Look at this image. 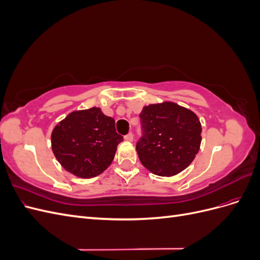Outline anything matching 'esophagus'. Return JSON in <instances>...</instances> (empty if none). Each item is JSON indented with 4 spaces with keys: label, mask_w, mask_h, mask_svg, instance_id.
<instances>
[{
    "label": "esophagus",
    "mask_w": 260,
    "mask_h": 260,
    "mask_svg": "<svg viewBox=\"0 0 260 260\" xmlns=\"http://www.w3.org/2000/svg\"><path fill=\"white\" fill-rule=\"evenodd\" d=\"M124 140L128 141V142H132V141H133V135H132V133L129 132L127 136H124Z\"/></svg>",
    "instance_id": "1"
}]
</instances>
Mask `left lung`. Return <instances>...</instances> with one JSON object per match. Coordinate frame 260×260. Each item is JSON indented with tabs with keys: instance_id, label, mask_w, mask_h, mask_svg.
<instances>
[{
	"instance_id": "left-lung-1",
	"label": "left lung",
	"mask_w": 260,
	"mask_h": 260,
	"mask_svg": "<svg viewBox=\"0 0 260 260\" xmlns=\"http://www.w3.org/2000/svg\"><path fill=\"white\" fill-rule=\"evenodd\" d=\"M142 137L137 152L154 175L171 177L195 158L202 142V125L192 111L172 102L144 106L140 114Z\"/></svg>"
}]
</instances>
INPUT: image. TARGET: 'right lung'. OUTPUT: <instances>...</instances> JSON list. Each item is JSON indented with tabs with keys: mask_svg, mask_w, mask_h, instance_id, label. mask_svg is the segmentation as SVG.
<instances>
[{
	"mask_svg": "<svg viewBox=\"0 0 260 260\" xmlns=\"http://www.w3.org/2000/svg\"><path fill=\"white\" fill-rule=\"evenodd\" d=\"M51 140L52 151L61 166L70 174L89 179L112 164L123 138L116 132L112 117L92 107L70 113L55 125Z\"/></svg>",
	"mask_w": 260,
	"mask_h": 260,
	"instance_id": "1",
	"label": "right lung"
}]
</instances>
